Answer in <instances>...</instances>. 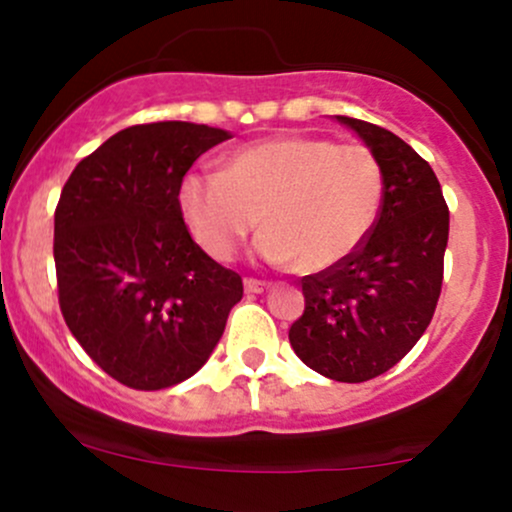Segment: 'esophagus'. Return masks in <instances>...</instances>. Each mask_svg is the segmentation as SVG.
<instances>
[{"mask_svg":"<svg viewBox=\"0 0 512 512\" xmlns=\"http://www.w3.org/2000/svg\"><path fill=\"white\" fill-rule=\"evenodd\" d=\"M243 284H245V291H248V293H264L269 289L267 281H260V279H245Z\"/></svg>","mask_w":512,"mask_h":512,"instance_id":"1","label":"esophagus"}]
</instances>
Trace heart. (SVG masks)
<instances>
[{
  "label": "heart",
  "mask_w": 512,
  "mask_h": 512,
  "mask_svg": "<svg viewBox=\"0 0 512 512\" xmlns=\"http://www.w3.org/2000/svg\"><path fill=\"white\" fill-rule=\"evenodd\" d=\"M383 195V170L366 146L276 134L228 154L221 173H187L178 202L192 238L214 260H231L262 223L264 260L320 274L361 248Z\"/></svg>",
  "instance_id": "obj_1"
}]
</instances>
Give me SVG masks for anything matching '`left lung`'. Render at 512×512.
<instances>
[{"mask_svg": "<svg viewBox=\"0 0 512 512\" xmlns=\"http://www.w3.org/2000/svg\"><path fill=\"white\" fill-rule=\"evenodd\" d=\"M378 158L380 216L349 260L303 276L305 310L289 342L308 368L339 383H366L402 361L436 313L450 211L440 182L397 134L337 115Z\"/></svg>", "mask_w": 512, "mask_h": 512, "instance_id": "obj_1", "label": "left lung"}]
</instances>
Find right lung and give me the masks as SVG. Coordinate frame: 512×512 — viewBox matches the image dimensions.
<instances>
[{
  "label": "right lung",
  "instance_id": "obj_1",
  "mask_svg": "<svg viewBox=\"0 0 512 512\" xmlns=\"http://www.w3.org/2000/svg\"><path fill=\"white\" fill-rule=\"evenodd\" d=\"M226 129L151 122L79 161L55 209V269L69 332L117 383L163 390L219 344L243 279L192 240L178 190Z\"/></svg>",
  "mask_w": 512,
  "mask_h": 512
}]
</instances>
